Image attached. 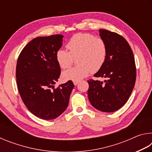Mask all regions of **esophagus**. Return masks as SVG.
<instances>
[{"mask_svg":"<svg viewBox=\"0 0 152 152\" xmlns=\"http://www.w3.org/2000/svg\"><path fill=\"white\" fill-rule=\"evenodd\" d=\"M78 83H79V81H74V84L75 86H76Z\"/></svg>","mask_w":152,"mask_h":152,"instance_id":"esophagus-1","label":"esophagus"}]
</instances>
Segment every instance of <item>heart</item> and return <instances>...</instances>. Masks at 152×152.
<instances>
[{
    "mask_svg": "<svg viewBox=\"0 0 152 152\" xmlns=\"http://www.w3.org/2000/svg\"><path fill=\"white\" fill-rule=\"evenodd\" d=\"M69 51L60 49L56 54V61L61 68L66 69L76 57L78 65L63 72L65 80L79 81L91 73L97 72L102 68L108 55L107 43L103 38L89 33L74 35L66 44Z\"/></svg>",
    "mask_w": 152,
    "mask_h": 152,
    "instance_id": "b5f03b06",
    "label": "heart"
}]
</instances>
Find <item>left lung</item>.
I'll use <instances>...</instances> for the list:
<instances>
[{"label": "left lung", "instance_id": "left-lung-1", "mask_svg": "<svg viewBox=\"0 0 152 152\" xmlns=\"http://www.w3.org/2000/svg\"><path fill=\"white\" fill-rule=\"evenodd\" d=\"M99 32L107 43L108 55L104 66L94 76L107 80L104 82L88 80V96L95 109L111 113L121 108L132 94L136 66L133 51L124 37L105 29H100Z\"/></svg>", "mask_w": 152, "mask_h": 152}]
</instances>
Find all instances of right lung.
Listing matches in <instances>:
<instances>
[{
    "label": "right lung",
    "instance_id": "right-lung-1",
    "mask_svg": "<svg viewBox=\"0 0 152 152\" xmlns=\"http://www.w3.org/2000/svg\"><path fill=\"white\" fill-rule=\"evenodd\" d=\"M61 35L33 39L20 51L16 67L18 91L29 111L42 119L57 118L66 109L74 85L72 80L55 88L61 74L56 52Z\"/></svg>",
    "mask_w": 152,
    "mask_h": 152
}]
</instances>
